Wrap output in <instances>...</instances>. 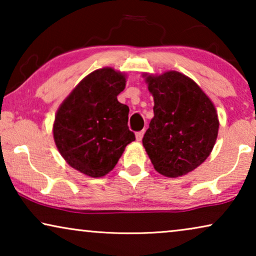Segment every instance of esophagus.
Segmentation results:
<instances>
[{"label": "esophagus", "instance_id": "esophagus-1", "mask_svg": "<svg viewBox=\"0 0 256 256\" xmlns=\"http://www.w3.org/2000/svg\"><path fill=\"white\" fill-rule=\"evenodd\" d=\"M143 135H144V130H141V132H136V140H138V141H142V138H143Z\"/></svg>", "mask_w": 256, "mask_h": 256}]
</instances>
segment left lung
Here are the masks:
<instances>
[{"label":"left lung","instance_id":"obj_1","mask_svg":"<svg viewBox=\"0 0 256 256\" xmlns=\"http://www.w3.org/2000/svg\"><path fill=\"white\" fill-rule=\"evenodd\" d=\"M154 98V118L142 140L157 172L176 178L198 168L211 154L219 130L211 99L177 71L143 73Z\"/></svg>","mask_w":256,"mask_h":256}]
</instances>
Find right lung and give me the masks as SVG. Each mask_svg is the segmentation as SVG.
I'll return each instance as SVG.
<instances>
[{
  "label": "right lung",
  "instance_id": "obj_1",
  "mask_svg": "<svg viewBox=\"0 0 256 256\" xmlns=\"http://www.w3.org/2000/svg\"><path fill=\"white\" fill-rule=\"evenodd\" d=\"M127 76L112 68L86 76L59 106L54 140L73 169L92 178L110 172L126 146L135 141L128 128L129 107L118 101Z\"/></svg>",
  "mask_w": 256,
  "mask_h": 256
}]
</instances>
